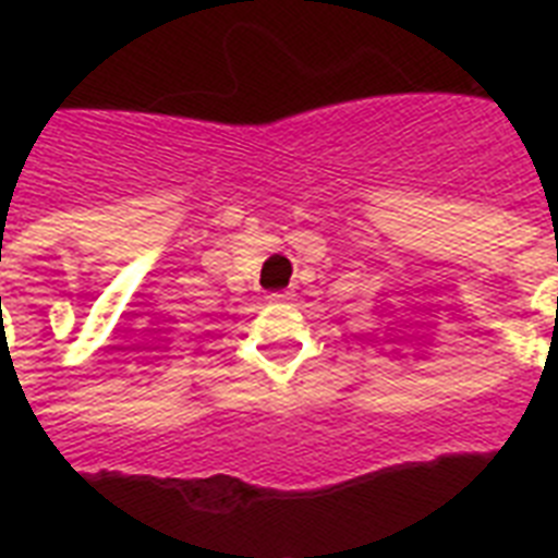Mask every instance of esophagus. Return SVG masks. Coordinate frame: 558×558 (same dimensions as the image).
Wrapping results in <instances>:
<instances>
[{"instance_id": "obj_1", "label": "esophagus", "mask_w": 558, "mask_h": 558, "mask_svg": "<svg viewBox=\"0 0 558 558\" xmlns=\"http://www.w3.org/2000/svg\"><path fill=\"white\" fill-rule=\"evenodd\" d=\"M271 298H278V301H280V298H287V292H278V295H271Z\"/></svg>"}]
</instances>
